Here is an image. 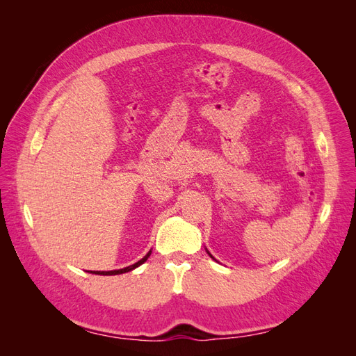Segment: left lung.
Here are the masks:
<instances>
[{"label":"left lung","instance_id":"1","mask_svg":"<svg viewBox=\"0 0 356 356\" xmlns=\"http://www.w3.org/2000/svg\"><path fill=\"white\" fill-rule=\"evenodd\" d=\"M207 252H208V254H209V255H211V252H209V251H208V250H207ZM211 258H213V257H212V255H211ZM213 260H215V258H213Z\"/></svg>","mask_w":356,"mask_h":356}]
</instances>
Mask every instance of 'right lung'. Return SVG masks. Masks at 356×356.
I'll return each instance as SVG.
<instances>
[{"instance_id": "right-lung-1", "label": "right lung", "mask_w": 356, "mask_h": 356, "mask_svg": "<svg viewBox=\"0 0 356 356\" xmlns=\"http://www.w3.org/2000/svg\"><path fill=\"white\" fill-rule=\"evenodd\" d=\"M152 255V251H148L141 260L139 261H136L135 264H132V266H127V267H124V268H118V270H108V272H101V270H88L89 273H93V275H102V276H113V275H122V273H126V272H131V270H134V268H136V267H139L141 264H144L147 260H148V257Z\"/></svg>"}]
</instances>
